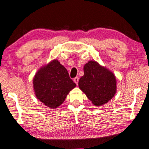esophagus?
<instances>
[{"label":"esophagus","instance_id":"1","mask_svg":"<svg viewBox=\"0 0 149 149\" xmlns=\"http://www.w3.org/2000/svg\"><path fill=\"white\" fill-rule=\"evenodd\" d=\"M74 82L77 85V84H78V81H79V78L77 77H75V78L74 79Z\"/></svg>","mask_w":149,"mask_h":149}]
</instances>
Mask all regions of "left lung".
Returning <instances> with one entry per match:
<instances>
[{
    "label": "left lung",
    "instance_id": "1",
    "mask_svg": "<svg viewBox=\"0 0 149 149\" xmlns=\"http://www.w3.org/2000/svg\"><path fill=\"white\" fill-rule=\"evenodd\" d=\"M84 73L79 80V88L94 105L101 106L112 99L117 92L113 73L95 61H89L84 65Z\"/></svg>",
    "mask_w": 149,
    "mask_h": 149
}]
</instances>
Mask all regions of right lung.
<instances>
[{"mask_svg": "<svg viewBox=\"0 0 149 149\" xmlns=\"http://www.w3.org/2000/svg\"><path fill=\"white\" fill-rule=\"evenodd\" d=\"M76 84L68 70L57 59L41 67L33 77L35 95L40 101L51 109L59 107Z\"/></svg>", "mask_w": 149, "mask_h": 149, "instance_id": "obj_1", "label": "right lung"}]
</instances>
